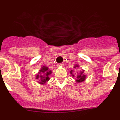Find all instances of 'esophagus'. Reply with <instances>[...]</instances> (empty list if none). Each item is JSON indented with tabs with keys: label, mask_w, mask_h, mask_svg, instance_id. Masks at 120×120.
Here are the masks:
<instances>
[{
	"label": "esophagus",
	"mask_w": 120,
	"mask_h": 120,
	"mask_svg": "<svg viewBox=\"0 0 120 120\" xmlns=\"http://www.w3.org/2000/svg\"><path fill=\"white\" fill-rule=\"evenodd\" d=\"M64 65L63 63H59L57 64V67H63Z\"/></svg>",
	"instance_id": "esophagus-1"
}]
</instances>
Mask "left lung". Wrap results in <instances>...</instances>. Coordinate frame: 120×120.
I'll return each instance as SVG.
<instances>
[{"label": "left lung", "instance_id": "left-lung-1", "mask_svg": "<svg viewBox=\"0 0 120 120\" xmlns=\"http://www.w3.org/2000/svg\"><path fill=\"white\" fill-rule=\"evenodd\" d=\"M78 67H79L78 66V65H76L75 67H74V68H77ZM73 71V70L70 71V73L71 74V75ZM83 71H84L82 70V71H80V74L77 75V79H76V81H77L78 83H79V82H82L84 81L85 79H86V76L83 74ZM72 76L74 77V75H72Z\"/></svg>", "mask_w": 120, "mask_h": 120}]
</instances>
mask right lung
I'll list each match as a JSON object with an SVG mask.
<instances>
[{
	"label": "right lung",
	"mask_w": 120,
	"mask_h": 120,
	"mask_svg": "<svg viewBox=\"0 0 120 120\" xmlns=\"http://www.w3.org/2000/svg\"><path fill=\"white\" fill-rule=\"evenodd\" d=\"M51 73L52 71L49 70V68L47 67L44 66L41 67L38 75H37L36 76V79H38V82L40 84H44L50 79L49 76Z\"/></svg>",
	"instance_id": "right-lung-1"
}]
</instances>
